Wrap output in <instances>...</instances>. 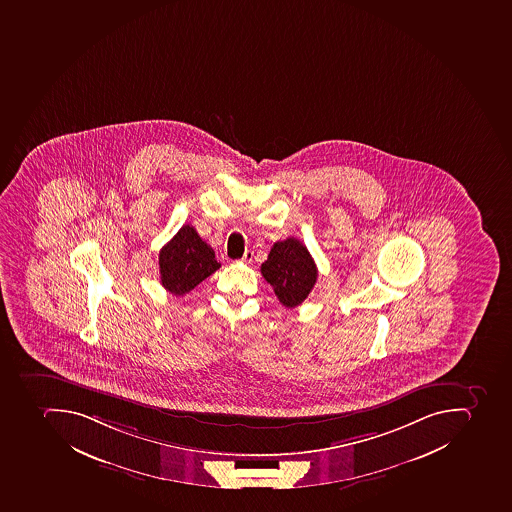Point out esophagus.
I'll return each mask as SVG.
<instances>
[{"instance_id": "obj_1", "label": "esophagus", "mask_w": 512, "mask_h": 512, "mask_svg": "<svg viewBox=\"0 0 512 512\" xmlns=\"http://www.w3.org/2000/svg\"><path fill=\"white\" fill-rule=\"evenodd\" d=\"M252 258H254V252H252V250H246V254L242 257V262L250 263L252 262Z\"/></svg>"}]
</instances>
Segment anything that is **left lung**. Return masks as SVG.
Returning a JSON list of instances; mask_svg holds the SVG:
<instances>
[{"mask_svg": "<svg viewBox=\"0 0 512 512\" xmlns=\"http://www.w3.org/2000/svg\"><path fill=\"white\" fill-rule=\"evenodd\" d=\"M260 270L279 302L287 308L299 307L318 278L315 260L307 247L295 238L274 242Z\"/></svg>", "mask_w": 512, "mask_h": 512, "instance_id": "1", "label": "left lung"}]
</instances>
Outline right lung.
Masks as SVG:
<instances>
[{"mask_svg":"<svg viewBox=\"0 0 512 512\" xmlns=\"http://www.w3.org/2000/svg\"><path fill=\"white\" fill-rule=\"evenodd\" d=\"M220 266L212 247L193 226L184 225L160 250V283L172 294H188Z\"/></svg>","mask_w":512,"mask_h":512,"instance_id":"right-lung-1","label":"right lung"}]
</instances>
